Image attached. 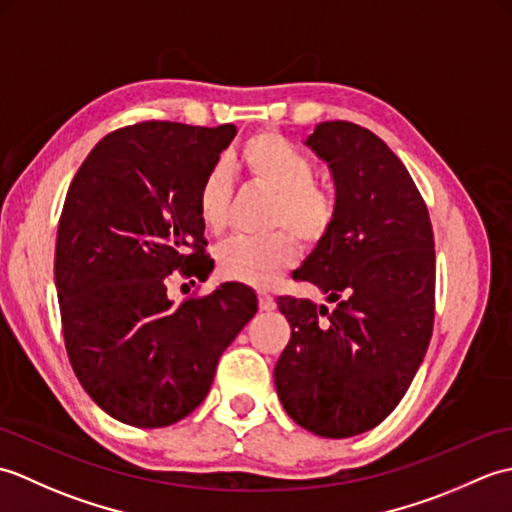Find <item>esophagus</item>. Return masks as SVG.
Here are the masks:
<instances>
[{"label":"esophagus","instance_id":"34e87169","mask_svg":"<svg viewBox=\"0 0 512 512\" xmlns=\"http://www.w3.org/2000/svg\"><path fill=\"white\" fill-rule=\"evenodd\" d=\"M257 301H259V310H264V312L275 310V299L270 295H259Z\"/></svg>","mask_w":512,"mask_h":512}]
</instances>
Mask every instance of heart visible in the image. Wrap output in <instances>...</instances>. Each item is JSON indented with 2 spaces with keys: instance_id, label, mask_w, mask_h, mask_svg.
Returning <instances> with one entry per match:
<instances>
[{
  "instance_id": "1",
  "label": "heart",
  "mask_w": 512,
  "mask_h": 512,
  "mask_svg": "<svg viewBox=\"0 0 512 512\" xmlns=\"http://www.w3.org/2000/svg\"><path fill=\"white\" fill-rule=\"evenodd\" d=\"M239 167L250 184L275 195L268 226L279 233L266 239H231L217 250V268L239 284L270 288L297 262V239L303 246H317L330 235L339 200L330 187L314 180L312 158L275 132L250 136L239 149ZM231 204V173L217 162L204 173L198 189V213L206 231H224Z\"/></svg>"
}]
</instances>
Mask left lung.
Wrapping results in <instances>:
<instances>
[{"label":"left lung","instance_id":"obj_1","mask_svg":"<svg viewBox=\"0 0 512 512\" xmlns=\"http://www.w3.org/2000/svg\"><path fill=\"white\" fill-rule=\"evenodd\" d=\"M306 145L332 171L339 215L292 279L334 308L279 297L292 334L275 365L288 416L323 438L374 429L405 396L431 341L436 248L427 204L369 129L319 123Z\"/></svg>","mask_w":512,"mask_h":512}]
</instances>
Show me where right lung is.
<instances>
[{
	"label": "right lung",
	"instance_id": "1",
	"mask_svg": "<svg viewBox=\"0 0 512 512\" xmlns=\"http://www.w3.org/2000/svg\"><path fill=\"white\" fill-rule=\"evenodd\" d=\"M235 125L145 121L107 134L65 195L57 250L63 339L83 389L112 418L140 429L182 420L255 317V292L222 284L173 306L167 277L204 281L198 189L235 138Z\"/></svg>",
	"mask_w": 512,
	"mask_h": 512
}]
</instances>
